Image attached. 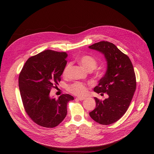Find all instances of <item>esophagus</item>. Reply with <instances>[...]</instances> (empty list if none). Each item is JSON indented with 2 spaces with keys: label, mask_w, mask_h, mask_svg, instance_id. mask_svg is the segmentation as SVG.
<instances>
[{
  "label": "esophagus",
  "mask_w": 154,
  "mask_h": 154,
  "mask_svg": "<svg viewBox=\"0 0 154 154\" xmlns=\"http://www.w3.org/2000/svg\"><path fill=\"white\" fill-rule=\"evenodd\" d=\"M76 99H78V100H83L85 99V97H77V98H76Z\"/></svg>",
  "instance_id": "obj_1"
}]
</instances>
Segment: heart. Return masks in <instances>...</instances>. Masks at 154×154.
Returning a JSON list of instances; mask_svg holds the SVG:
<instances>
[{
	"mask_svg": "<svg viewBox=\"0 0 154 154\" xmlns=\"http://www.w3.org/2000/svg\"><path fill=\"white\" fill-rule=\"evenodd\" d=\"M79 62L88 71L93 70L97 66V60L93 57L88 55H84L80 57L79 59ZM70 67L71 64L68 63L64 67L62 72V75L63 77L67 78L69 77ZM68 89L69 92L75 95L84 96L87 92V86L85 84L77 82L69 85Z\"/></svg>",
	"mask_w": 154,
	"mask_h": 154,
	"instance_id": "b5f03b06",
	"label": "heart"
}]
</instances>
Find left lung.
Instances as JSON below:
<instances>
[{
	"label": "left lung",
	"mask_w": 154,
	"mask_h": 154,
	"mask_svg": "<svg viewBox=\"0 0 154 154\" xmlns=\"http://www.w3.org/2000/svg\"><path fill=\"white\" fill-rule=\"evenodd\" d=\"M90 48L102 53L107 61V70L94 88L97 94L107 93L109 97L100 100L95 97V109L91 117L102 125L117 122L127 110L136 89V77L128 57L111 42L101 41Z\"/></svg>",
	"instance_id": "obj_1"
}]
</instances>
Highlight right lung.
Wrapping results in <instances>:
<instances>
[{
    "mask_svg": "<svg viewBox=\"0 0 154 154\" xmlns=\"http://www.w3.org/2000/svg\"><path fill=\"white\" fill-rule=\"evenodd\" d=\"M66 52L46 50L32 56L23 66L19 86L23 106L29 117L37 125L54 128L66 117L67 103L74 100L69 94L58 99L51 98L50 92L61 80L67 64Z\"/></svg>",
    "mask_w": 154,
    "mask_h": 154,
    "instance_id": "right-lung-1",
    "label": "right lung"
}]
</instances>
